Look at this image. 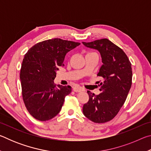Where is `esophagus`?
Masks as SVG:
<instances>
[{"instance_id": "1", "label": "esophagus", "mask_w": 151, "mask_h": 151, "mask_svg": "<svg viewBox=\"0 0 151 151\" xmlns=\"http://www.w3.org/2000/svg\"><path fill=\"white\" fill-rule=\"evenodd\" d=\"M73 91L75 92H82L85 90H84V88L82 87H80V86H75V87L73 88Z\"/></svg>"}]
</instances>
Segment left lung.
I'll list each match as a JSON object with an SVG mask.
<instances>
[{
    "label": "left lung",
    "instance_id": "1",
    "mask_svg": "<svg viewBox=\"0 0 151 151\" xmlns=\"http://www.w3.org/2000/svg\"><path fill=\"white\" fill-rule=\"evenodd\" d=\"M83 44L100 52L103 65L97 75L104 78L101 93L95 95L88 91L89 101L83 112L90 121L104 123L118 114L126 101L132 85L131 63L124 51L107 39Z\"/></svg>",
    "mask_w": 151,
    "mask_h": 151
}]
</instances>
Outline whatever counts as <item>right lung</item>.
Masks as SVG:
<instances>
[{"instance_id": "right-lung-1", "label": "right lung", "mask_w": 151, "mask_h": 151, "mask_svg": "<svg viewBox=\"0 0 151 151\" xmlns=\"http://www.w3.org/2000/svg\"><path fill=\"white\" fill-rule=\"evenodd\" d=\"M81 43L52 39L33 46L24 55L20 69L22 95L25 106L35 119L48 121L59 113L70 86L54 83L57 70L64 66L65 55Z\"/></svg>"}]
</instances>
